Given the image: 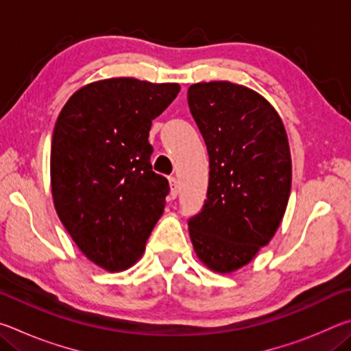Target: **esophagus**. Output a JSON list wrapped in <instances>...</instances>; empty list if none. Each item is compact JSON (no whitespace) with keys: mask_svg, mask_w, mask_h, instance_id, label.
<instances>
[{"mask_svg":"<svg viewBox=\"0 0 351 351\" xmlns=\"http://www.w3.org/2000/svg\"><path fill=\"white\" fill-rule=\"evenodd\" d=\"M169 182H170V195L171 198H176L178 197V190H180V184H178V180L175 176H170L169 178Z\"/></svg>","mask_w":351,"mask_h":351,"instance_id":"34e87169","label":"esophagus"}]
</instances>
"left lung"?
I'll return each mask as SVG.
<instances>
[{"instance_id": "obj_1", "label": "left lung", "mask_w": 351, "mask_h": 351, "mask_svg": "<svg viewBox=\"0 0 351 351\" xmlns=\"http://www.w3.org/2000/svg\"><path fill=\"white\" fill-rule=\"evenodd\" d=\"M209 153L203 210L189 219L193 251L218 274L246 266L277 232L291 192L288 134L274 106L237 83L201 82L187 91Z\"/></svg>"}]
</instances>
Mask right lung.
Returning <instances> with one entry per match:
<instances>
[{"mask_svg":"<svg viewBox=\"0 0 351 351\" xmlns=\"http://www.w3.org/2000/svg\"><path fill=\"white\" fill-rule=\"evenodd\" d=\"M180 90L112 77L77 90L57 117L54 207L82 254L105 271L132 268L162 215L169 181L152 170L148 132Z\"/></svg>","mask_w":351,"mask_h":351,"instance_id":"1","label":"right lung"}]
</instances>
